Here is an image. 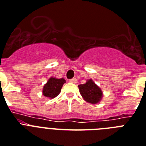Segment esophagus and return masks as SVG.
Instances as JSON below:
<instances>
[{
    "label": "esophagus",
    "mask_w": 146,
    "mask_h": 146,
    "mask_svg": "<svg viewBox=\"0 0 146 146\" xmlns=\"http://www.w3.org/2000/svg\"><path fill=\"white\" fill-rule=\"evenodd\" d=\"M70 82H72V83H76L77 82V79L76 78H73V79H71L69 80Z\"/></svg>",
    "instance_id": "obj_1"
}]
</instances>
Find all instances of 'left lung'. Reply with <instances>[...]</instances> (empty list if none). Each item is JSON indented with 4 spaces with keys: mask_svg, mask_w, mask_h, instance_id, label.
<instances>
[{
    "mask_svg": "<svg viewBox=\"0 0 146 146\" xmlns=\"http://www.w3.org/2000/svg\"><path fill=\"white\" fill-rule=\"evenodd\" d=\"M78 87L80 94L88 103L97 104L103 98V92L101 89L94 82L92 79H88L86 83L79 85Z\"/></svg>",
    "mask_w": 146,
    "mask_h": 146,
    "instance_id": "1",
    "label": "left lung"
}]
</instances>
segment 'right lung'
<instances>
[{
	"instance_id": "obj_1",
	"label": "right lung",
	"mask_w": 146,
	"mask_h": 146,
	"mask_svg": "<svg viewBox=\"0 0 146 146\" xmlns=\"http://www.w3.org/2000/svg\"><path fill=\"white\" fill-rule=\"evenodd\" d=\"M66 82L64 79H56L51 77L45 84L42 89V94L46 98L52 99L58 95L61 91L63 85Z\"/></svg>"
}]
</instances>
